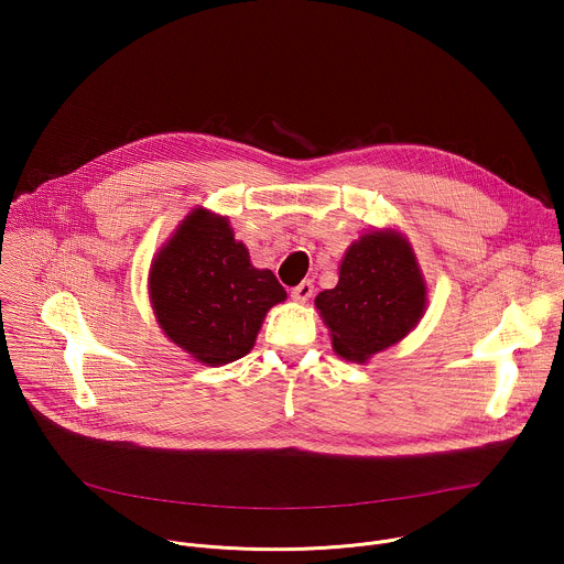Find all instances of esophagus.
I'll list each match as a JSON object with an SVG mask.
<instances>
[{
    "label": "esophagus",
    "instance_id": "obj_1",
    "mask_svg": "<svg viewBox=\"0 0 564 564\" xmlns=\"http://www.w3.org/2000/svg\"><path fill=\"white\" fill-rule=\"evenodd\" d=\"M312 294H314V285H312V281H301V283L292 290V299H294V301H299V303L310 301V299H312Z\"/></svg>",
    "mask_w": 564,
    "mask_h": 564
}]
</instances>
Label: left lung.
Segmentation results:
<instances>
[{
	"mask_svg": "<svg viewBox=\"0 0 564 564\" xmlns=\"http://www.w3.org/2000/svg\"><path fill=\"white\" fill-rule=\"evenodd\" d=\"M333 350L355 364L409 337L429 305V288L411 240L394 227L366 229L348 246L339 283L314 299Z\"/></svg>",
	"mask_w": 564,
	"mask_h": 564,
	"instance_id": "1",
	"label": "left lung"
}]
</instances>
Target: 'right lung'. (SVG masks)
Segmentation results:
<instances>
[{"instance_id":"obj_1","label":"right lung","mask_w":564,"mask_h":564,"mask_svg":"<svg viewBox=\"0 0 564 564\" xmlns=\"http://www.w3.org/2000/svg\"><path fill=\"white\" fill-rule=\"evenodd\" d=\"M149 301L160 330L203 366L246 357L270 307L288 292L270 270L250 261L227 216L192 209L149 268Z\"/></svg>"}]
</instances>
